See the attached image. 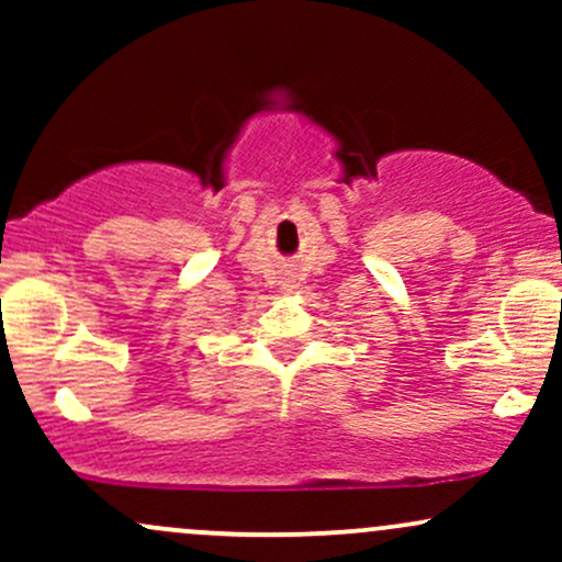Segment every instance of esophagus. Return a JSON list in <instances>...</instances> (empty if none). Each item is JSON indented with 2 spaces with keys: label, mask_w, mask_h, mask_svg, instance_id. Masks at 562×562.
<instances>
[{
  "label": "esophagus",
  "mask_w": 562,
  "mask_h": 562,
  "mask_svg": "<svg viewBox=\"0 0 562 562\" xmlns=\"http://www.w3.org/2000/svg\"><path fill=\"white\" fill-rule=\"evenodd\" d=\"M295 285H293V280H285V282H282V290H293Z\"/></svg>",
  "instance_id": "34e87169"
}]
</instances>
